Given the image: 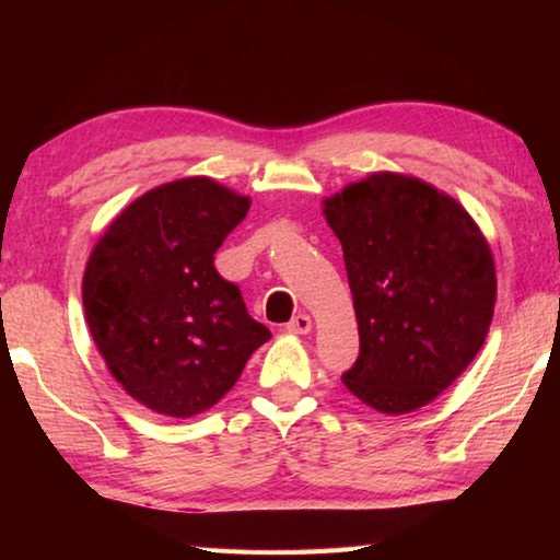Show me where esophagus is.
Here are the masks:
<instances>
[{
	"label": "esophagus",
	"instance_id": "esophagus-1",
	"mask_svg": "<svg viewBox=\"0 0 560 560\" xmlns=\"http://www.w3.org/2000/svg\"><path fill=\"white\" fill-rule=\"evenodd\" d=\"M287 330H289V334H296V336L308 334V330H311V316H306V314L293 316L289 324H287Z\"/></svg>",
	"mask_w": 560,
	"mask_h": 560
}]
</instances>
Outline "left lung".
<instances>
[{
	"instance_id": "8db88e82",
	"label": "left lung",
	"mask_w": 560,
	"mask_h": 560,
	"mask_svg": "<svg viewBox=\"0 0 560 560\" xmlns=\"http://www.w3.org/2000/svg\"><path fill=\"white\" fill-rule=\"evenodd\" d=\"M343 246L360 353L343 383L385 415L412 412L462 375L494 316L479 226L422 179L375 173L326 200Z\"/></svg>"
}]
</instances>
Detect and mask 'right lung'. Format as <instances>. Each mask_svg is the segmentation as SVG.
Masks as SVG:
<instances>
[{
    "label": "right lung",
    "mask_w": 560,
    "mask_h": 560,
    "mask_svg": "<svg viewBox=\"0 0 560 560\" xmlns=\"http://www.w3.org/2000/svg\"><path fill=\"white\" fill-rule=\"evenodd\" d=\"M249 200L210 177L155 187L101 236L83 273L91 336L130 397L167 417L212 407L271 338L214 254Z\"/></svg>",
    "instance_id": "right-lung-1"
}]
</instances>
